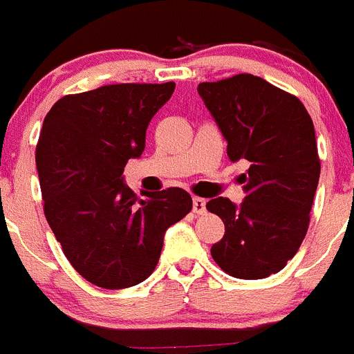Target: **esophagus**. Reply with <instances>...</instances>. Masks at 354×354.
<instances>
[{"mask_svg":"<svg viewBox=\"0 0 354 354\" xmlns=\"http://www.w3.org/2000/svg\"><path fill=\"white\" fill-rule=\"evenodd\" d=\"M192 206H194V213L196 214L206 213V201H204L203 197H194Z\"/></svg>","mask_w":354,"mask_h":354,"instance_id":"34e87169","label":"esophagus"}]
</instances>
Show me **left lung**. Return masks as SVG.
I'll list each match as a JSON object with an SVG mask.
<instances>
[{"label":"left lung","instance_id":"obj_1","mask_svg":"<svg viewBox=\"0 0 354 354\" xmlns=\"http://www.w3.org/2000/svg\"><path fill=\"white\" fill-rule=\"evenodd\" d=\"M227 140L232 162L246 160L244 201L206 204L225 223L211 257L227 274L262 279L299 252L319 180L315 125L306 106L260 77L241 73L197 87Z\"/></svg>","mask_w":354,"mask_h":354}]
</instances>
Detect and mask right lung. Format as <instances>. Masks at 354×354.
<instances>
[{"label":"right lung","mask_w":354,"mask_h":354,"mask_svg":"<svg viewBox=\"0 0 354 354\" xmlns=\"http://www.w3.org/2000/svg\"><path fill=\"white\" fill-rule=\"evenodd\" d=\"M173 92L174 82L104 85L64 95L43 120L36 145L43 211L66 259L92 285L145 281L166 230L192 209L183 188L140 199L124 183L125 164L143 153L148 124Z\"/></svg>","instance_id":"right-lung-1"}]
</instances>
